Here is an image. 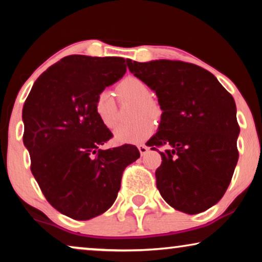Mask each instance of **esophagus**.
Returning <instances> with one entry per match:
<instances>
[{"label":"esophagus","instance_id":"obj_1","mask_svg":"<svg viewBox=\"0 0 262 262\" xmlns=\"http://www.w3.org/2000/svg\"><path fill=\"white\" fill-rule=\"evenodd\" d=\"M138 150H139V152H141V155L143 156V155H145L146 152H148L149 148L146 145H144V144H139L138 145Z\"/></svg>","mask_w":262,"mask_h":262}]
</instances>
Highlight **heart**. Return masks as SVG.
Masks as SVG:
<instances>
[{
	"mask_svg": "<svg viewBox=\"0 0 262 262\" xmlns=\"http://www.w3.org/2000/svg\"><path fill=\"white\" fill-rule=\"evenodd\" d=\"M117 94L121 101H136L134 117L138 118L131 124L121 125L117 128L116 138L118 142L139 143L145 141L152 135V118H159L161 108L159 102L150 98L151 92L148 84L136 76H127L117 84ZM96 116L101 123L108 128H114L118 124V101L116 95L108 89L99 92L94 101Z\"/></svg>",
	"mask_w": 262,
	"mask_h": 262,
	"instance_id": "b5f03b06",
	"label": "heart"
}]
</instances>
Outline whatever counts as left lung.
<instances>
[{"instance_id":"8db88e82","label":"left lung","mask_w":262,"mask_h":262,"mask_svg":"<svg viewBox=\"0 0 262 262\" xmlns=\"http://www.w3.org/2000/svg\"><path fill=\"white\" fill-rule=\"evenodd\" d=\"M128 69L156 93L157 134L148 142L160 152L156 186L175 210L203 212L224 195L238 160L236 105L210 71L181 60H127ZM157 150V149H156Z\"/></svg>"}]
</instances>
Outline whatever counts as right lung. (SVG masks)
Wrapping results in <instances>:
<instances>
[{
	"instance_id": "add662e5",
	"label": "right lung",
	"mask_w": 262,
	"mask_h": 262,
	"mask_svg": "<svg viewBox=\"0 0 262 262\" xmlns=\"http://www.w3.org/2000/svg\"><path fill=\"white\" fill-rule=\"evenodd\" d=\"M120 57H64L42 73L23 108L24 144L42 194L60 213L87 221L110 209L135 145L102 150L112 132L94 110L99 92L124 76Z\"/></svg>"
}]
</instances>
